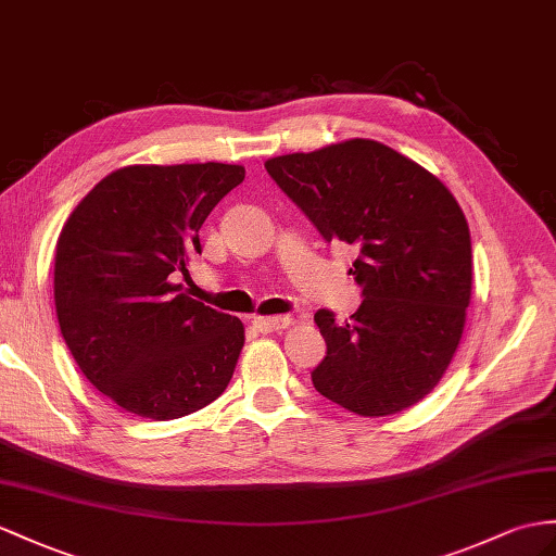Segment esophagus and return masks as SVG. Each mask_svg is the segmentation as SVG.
Listing matches in <instances>:
<instances>
[{
    "mask_svg": "<svg viewBox=\"0 0 556 556\" xmlns=\"http://www.w3.org/2000/svg\"><path fill=\"white\" fill-rule=\"evenodd\" d=\"M294 323V318L290 316H256L252 320V325L260 332H276V330H286Z\"/></svg>",
    "mask_w": 556,
    "mask_h": 556,
    "instance_id": "34e87169",
    "label": "esophagus"
}]
</instances>
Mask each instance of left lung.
I'll return each instance as SVG.
<instances>
[{"instance_id":"left-lung-1","label":"left lung","mask_w":556,"mask_h":556,"mask_svg":"<svg viewBox=\"0 0 556 556\" xmlns=\"http://www.w3.org/2000/svg\"><path fill=\"white\" fill-rule=\"evenodd\" d=\"M328 242L358 250L363 302L346 323L316 311L328 354L311 372L325 399L363 417L410 408L455 356L471 300V240L434 174L380 141L349 139L264 162Z\"/></svg>"}]
</instances>
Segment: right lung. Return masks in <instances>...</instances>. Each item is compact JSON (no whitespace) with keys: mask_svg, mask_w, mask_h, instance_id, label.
Here are the masks:
<instances>
[{"mask_svg":"<svg viewBox=\"0 0 556 556\" xmlns=\"http://www.w3.org/2000/svg\"><path fill=\"white\" fill-rule=\"evenodd\" d=\"M242 165H129L67 216L53 302L75 363L103 396L148 419H176L224 394L245 344L240 318L172 282L202 252L200 228Z\"/></svg>","mask_w":556,"mask_h":556,"instance_id":"1","label":"right lung"}]
</instances>
